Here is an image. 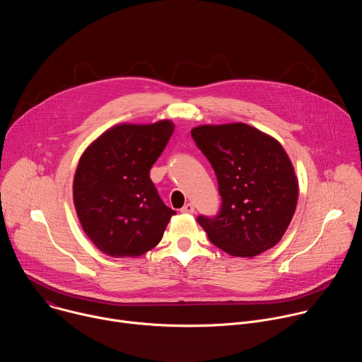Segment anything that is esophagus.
Listing matches in <instances>:
<instances>
[{"label":"esophagus","mask_w":362,"mask_h":362,"mask_svg":"<svg viewBox=\"0 0 362 362\" xmlns=\"http://www.w3.org/2000/svg\"><path fill=\"white\" fill-rule=\"evenodd\" d=\"M182 214H193L194 212V206L192 203H186L183 208L180 209Z\"/></svg>","instance_id":"34e87169"}]
</instances>
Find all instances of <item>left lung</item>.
<instances>
[{"label":"left lung","mask_w":362,"mask_h":362,"mask_svg":"<svg viewBox=\"0 0 362 362\" xmlns=\"http://www.w3.org/2000/svg\"><path fill=\"white\" fill-rule=\"evenodd\" d=\"M190 133L216 173L222 197L216 216H197L211 242L240 257L275 246L298 202V180L281 143L245 123L199 126Z\"/></svg>","instance_id":"8db88e82"}]
</instances>
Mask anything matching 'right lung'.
<instances>
[{"label": "right lung", "mask_w": 362, "mask_h": 362, "mask_svg": "<svg viewBox=\"0 0 362 362\" xmlns=\"http://www.w3.org/2000/svg\"><path fill=\"white\" fill-rule=\"evenodd\" d=\"M175 126L117 124L95 139L80 158L73 199L90 240L113 257H136L156 246L175 211L163 203L150 169Z\"/></svg>", "instance_id": "obj_1"}]
</instances>
